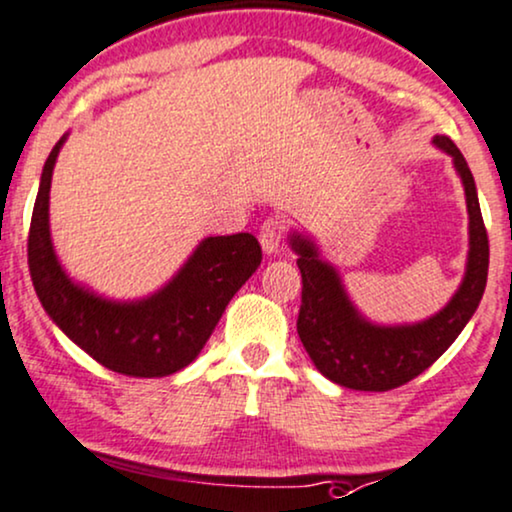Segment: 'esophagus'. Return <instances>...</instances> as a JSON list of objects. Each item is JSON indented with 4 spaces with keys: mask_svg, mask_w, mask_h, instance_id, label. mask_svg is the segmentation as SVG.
Masks as SVG:
<instances>
[{
    "mask_svg": "<svg viewBox=\"0 0 512 512\" xmlns=\"http://www.w3.org/2000/svg\"><path fill=\"white\" fill-rule=\"evenodd\" d=\"M288 236V224L283 217H267L260 226V243L267 255H276Z\"/></svg>",
    "mask_w": 512,
    "mask_h": 512,
    "instance_id": "esophagus-1",
    "label": "esophagus"
}]
</instances>
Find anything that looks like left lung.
<instances>
[{"mask_svg":"<svg viewBox=\"0 0 512 512\" xmlns=\"http://www.w3.org/2000/svg\"><path fill=\"white\" fill-rule=\"evenodd\" d=\"M434 143L455 159L470 212V260L465 281L436 317L396 329L367 324L348 303L334 267L319 260L310 240L293 236V250L298 252V269L303 276L298 336L319 372L346 389L391 391L420 377L460 336L484 295L489 236L472 171L451 138L436 135Z\"/></svg>","mask_w":512,"mask_h":512,"instance_id":"1","label":"left lung"}]
</instances>
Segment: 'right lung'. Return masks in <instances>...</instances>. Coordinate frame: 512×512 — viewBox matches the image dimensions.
Here are the masks:
<instances>
[{"label":"right lung","instance_id":"add662e5","mask_svg":"<svg viewBox=\"0 0 512 512\" xmlns=\"http://www.w3.org/2000/svg\"><path fill=\"white\" fill-rule=\"evenodd\" d=\"M61 140L42 169L28 231V269L42 307L92 360L126 377H166L200 353L229 300L260 267L252 233L202 240L164 291L140 303H109L61 272L49 240V183Z\"/></svg>","mask_w":512,"mask_h":512}]
</instances>
